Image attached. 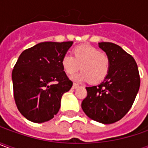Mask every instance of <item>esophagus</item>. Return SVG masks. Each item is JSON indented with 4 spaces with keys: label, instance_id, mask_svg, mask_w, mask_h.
Instances as JSON below:
<instances>
[{
    "label": "esophagus",
    "instance_id": "1",
    "mask_svg": "<svg viewBox=\"0 0 148 148\" xmlns=\"http://www.w3.org/2000/svg\"><path fill=\"white\" fill-rule=\"evenodd\" d=\"M79 85L78 84H74H74H73V87H72V88H73L74 89H75V88H79Z\"/></svg>",
    "mask_w": 148,
    "mask_h": 148
}]
</instances>
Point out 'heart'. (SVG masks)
<instances>
[{"label":"heart","instance_id":"obj_1","mask_svg":"<svg viewBox=\"0 0 148 148\" xmlns=\"http://www.w3.org/2000/svg\"><path fill=\"white\" fill-rule=\"evenodd\" d=\"M61 64L69 76L75 74L80 67L82 71L74 77L76 80L97 84L102 81L109 73L110 59L94 47L83 45L73 50V56L64 55Z\"/></svg>","mask_w":148,"mask_h":148}]
</instances>
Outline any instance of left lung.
<instances>
[{"label":"left lung","mask_w":148,"mask_h":148,"mask_svg":"<svg viewBox=\"0 0 148 148\" xmlns=\"http://www.w3.org/2000/svg\"><path fill=\"white\" fill-rule=\"evenodd\" d=\"M110 59L109 73L97 86L87 87L88 96L82 109L90 119L101 124H113L125 116L134 101L140 87V77L133 56L112 42H99Z\"/></svg>","instance_id":"8db88e82"}]
</instances>
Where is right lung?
Listing matches in <instances>:
<instances>
[{
    "label": "right lung",
    "mask_w": 148,
    "mask_h": 148,
    "mask_svg": "<svg viewBox=\"0 0 148 148\" xmlns=\"http://www.w3.org/2000/svg\"><path fill=\"white\" fill-rule=\"evenodd\" d=\"M72 45L45 42L20 54L12 71L14 97L27 120L43 123L58 113L62 95L73 85L61 64Z\"/></svg>",
    "instance_id": "obj_1"
}]
</instances>
